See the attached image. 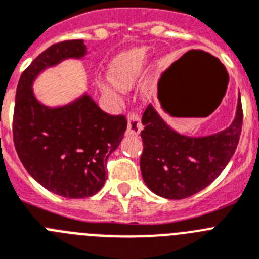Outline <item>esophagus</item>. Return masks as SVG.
Returning a JSON list of instances; mask_svg holds the SVG:
<instances>
[{"mask_svg": "<svg viewBox=\"0 0 259 259\" xmlns=\"http://www.w3.org/2000/svg\"><path fill=\"white\" fill-rule=\"evenodd\" d=\"M142 130V123H141V118L137 113H132L127 117V136L137 137L139 136V133Z\"/></svg>", "mask_w": 259, "mask_h": 259, "instance_id": "1", "label": "esophagus"}]
</instances>
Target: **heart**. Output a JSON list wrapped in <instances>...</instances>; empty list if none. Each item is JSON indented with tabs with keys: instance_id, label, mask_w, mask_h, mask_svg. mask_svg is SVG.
<instances>
[{
	"instance_id": "obj_1",
	"label": "heart",
	"mask_w": 259,
	"mask_h": 259,
	"mask_svg": "<svg viewBox=\"0 0 259 259\" xmlns=\"http://www.w3.org/2000/svg\"><path fill=\"white\" fill-rule=\"evenodd\" d=\"M150 52L139 47L121 52L108 65V76L111 80L99 83L103 95L112 100H121L122 90L132 89L142 76L148 62Z\"/></svg>"
}]
</instances>
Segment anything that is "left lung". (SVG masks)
I'll return each mask as SVG.
<instances>
[{"label": "left lung", "mask_w": 259, "mask_h": 259, "mask_svg": "<svg viewBox=\"0 0 259 259\" xmlns=\"http://www.w3.org/2000/svg\"><path fill=\"white\" fill-rule=\"evenodd\" d=\"M142 125L143 181L159 197L184 199L207 188L235 154L242 126L241 99L238 95L231 125L208 136L179 133L154 105H148L143 113Z\"/></svg>", "instance_id": "1"}]
</instances>
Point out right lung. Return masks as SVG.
Returning a JSON list of instances; mask_svg holds the SVG:
<instances>
[{
    "mask_svg": "<svg viewBox=\"0 0 259 259\" xmlns=\"http://www.w3.org/2000/svg\"><path fill=\"white\" fill-rule=\"evenodd\" d=\"M86 55L83 40H67L37 56L18 83L13 120L15 150L27 172L49 192L71 199L104 186L108 157L120 146L127 121L103 112L87 91L49 107L37 99L33 83L47 69Z\"/></svg>",
    "mask_w": 259,
    "mask_h": 259,
    "instance_id": "right-lung-1",
    "label": "right lung"
}]
</instances>
